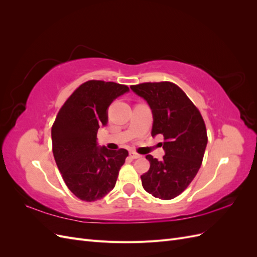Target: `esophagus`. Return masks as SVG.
I'll use <instances>...</instances> for the list:
<instances>
[{"mask_svg":"<svg viewBox=\"0 0 257 257\" xmlns=\"http://www.w3.org/2000/svg\"><path fill=\"white\" fill-rule=\"evenodd\" d=\"M141 157H142V155H139V154H137L135 152H130V158L132 160H136V159H139Z\"/></svg>","mask_w":257,"mask_h":257,"instance_id":"obj_1","label":"esophagus"}]
</instances>
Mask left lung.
I'll use <instances>...</instances> for the list:
<instances>
[{
    "mask_svg": "<svg viewBox=\"0 0 257 257\" xmlns=\"http://www.w3.org/2000/svg\"><path fill=\"white\" fill-rule=\"evenodd\" d=\"M153 115L151 135L164 136L162 161L148 154L150 168L142 178L144 189L160 199H173L188 188L200 168L208 143L203 116L175 83L146 82L132 85Z\"/></svg>",
    "mask_w": 257,
    "mask_h": 257,
    "instance_id": "left-lung-1",
    "label": "left lung"
}]
</instances>
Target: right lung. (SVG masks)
I'll use <instances>...</instances> for the list:
<instances>
[{
  "mask_svg": "<svg viewBox=\"0 0 257 257\" xmlns=\"http://www.w3.org/2000/svg\"><path fill=\"white\" fill-rule=\"evenodd\" d=\"M128 91L115 82H84L68 97L53 123L54 160L67 188L81 200L95 201L114 188L128 152L98 146L96 135L107 125L108 107Z\"/></svg>",
  "mask_w": 257,
  "mask_h": 257,
  "instance_id": "obj_1",
  "label": "right lung"
}]
</instances>
